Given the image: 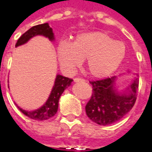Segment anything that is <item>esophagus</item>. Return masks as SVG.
<instances>
[{
  "label": "esophagus",
  "instance_id": "obj_1",
  "mask_svg": "<svg viewBox=\"0 0 152 152\" xmlns=\"http://www.w3.org/2000/svg\"><path fill=\"white\" fill-rule=\"evenodd\" d=\"M85 80L83 79H80V78H75L74 79V82L75 83H78V82H84Z\"/></svg>",
  "mask_w": 152,
  "mask_h": 152
}]
</instances>
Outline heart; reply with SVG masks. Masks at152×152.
<instances>
[{
  "label": "heart",
  "mask_w": 152,
  "mask_h": 152,
  "mask_svg": "<svg viewBox=\"0 0 152 152\" xmlns=\"http://www.w3.org/2000/svg\"><path fill=\"white\" fill-rule=\"evenodd\" d=\"M126 48L121 41L102 31H89L77 35L73 43L60 41L57 55L61 66L71 72L86 59L89 76L101 79L112 75L123 63Z\"/></svg>",
  "instance_id": "1"
}]
</instances>
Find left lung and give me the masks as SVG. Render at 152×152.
<instances>
[{"mask_svg": "<svg viewBox=\"0 0 152 152\" xmlns=\"http://www.w3.org/2000/svg\"><path fill=\"white\" fill-rule=\"evenodd\" d=\"M136 76L122 89L118 87V76L91 81L93 94L86 106L87 116L99 125H109L120 121L130 111L136 101L138 75Z\"/></svg>", "mask_w": 152, "mask_h": 152, "instance_id": "8db88e82", "label": "left lung"}]
</instances>
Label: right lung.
<instances>
[{
	"instance_id": "right-lung-1",
	"label": "right lung",
	"mask_w": 152,
	"mask_h": 152,
	"mask_svg": "<svg viewBox=\"0 0 152 152\" xmlns=\"http://www.w3.org/2000/svg\"><path fill=\"white\" fill-rule=\"evenodd\" d=\"M37 36H42L48 38L50 41H54L55 37L53 32V29L50 28L49 23H43V24H39L34 26L31 28L29 30L23 34L19 37L15 45V47L20 46L24 45L31 38L37 37ZM72 82V80L69 79L67 77L63 76L62 75L57 74L56 78L54 80V85H53L52 90L50 94V96L47 99L45 102L39 108L33 110V111H27L24 109L18 107V109L21 111L24 115L28 116L31 119L36 120V121H45L50 119L58 112V101L62 94L64 92V90L68 88L71 84ZM9 87V85H8Z\"/></svg>"
}]
</instances>
